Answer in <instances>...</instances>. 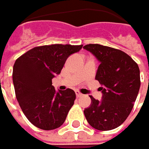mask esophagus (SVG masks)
<instances>
[{"label": "esophagus", "instance_id": "esophagus-1", "mask_svg": "<svg viewBox=\"0 0 149 149\" xmlns=\"http://www.w3.org/2000/svg\"><path fill=\"white\" fill-rule=\"evenodd\" d=\"M75 94H76V96H77L78 98H79V97H81V96L83 95H82L81 93H80L79 91H76V92H75Z\"/></svg>", "mask_w": 149, "mask_h": 149}]
</instances>
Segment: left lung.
<instances>
[{
    "label": "left lung",
    "mask_w": 149,
    "mask_h": 149,
    "mask_svg": "<svg viewBox=\"0 0 149 149\" xmlns=\"http://www.w3.org/2000/svg\"><path fill=\"white\" fill-rule=\"evenodd\" d=\"M101 62L95 80L102 88V99L92 95L91 105L84 110L85 117L94 128L108 131L120 126L134 107L140 86V69L137 63L121 50L100 44L83 47Z\"/></svg>",
    "instance_id": "1"
}]
</instances>
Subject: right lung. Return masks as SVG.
<instances>
[{
    "label": "right lung",
    "instance_id": "right-lung-1",
    "mask_svg": "<svg viewBox=\"0 0 149 149\" xmlns=\"http://www.w3.org/2000/svg\"><path fill=\"white\" fill-rule=\"evenodd\" d=\"M82 45L52 44L36 47L14 64L13 82L15 96L28 120L43 130L61 127L75 100L70 88L56 91L52 79L59 74L68 57Z\"/></svg>",
    "mask_w": 149,
    "mask_h": 149
}]
</instances>
